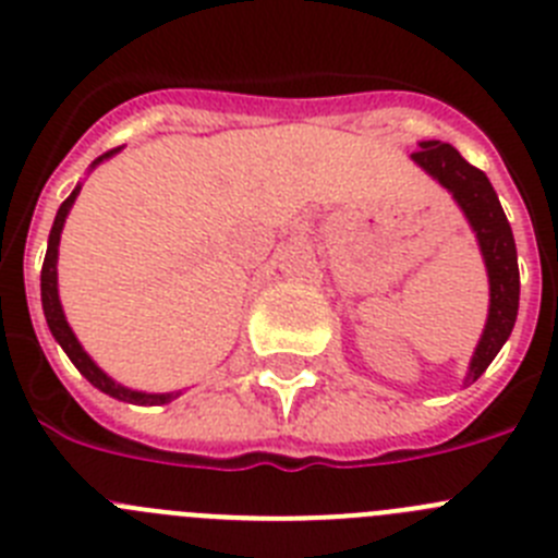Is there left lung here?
Returning <instances> with one entry per match:
<instances>
[{
	"label": "left lung",
	"instance_id": "left-lung-1",
	"mask_svg": "<svg viewBox=\"0 0 558 558\" xmlns=\"http://www.w3.org/2000/svg\"><path fill=\"white\" fill-rule=\"evenodd\" d=\"M413 161L425 167L447 192H452V198L458 201L475 231L483 263L489 270V318H486V329L472 354L470 374H466V386H470L489 368V363L497 357L514 329L517 307H520V268H517L514 234H511L506 211H502L486 172L472 167L456 147L436 140L422 142L418 150L413 153Z\"/></svg>",
	"mask_w": 558,
	"mask_h": 558
}]
</instances>
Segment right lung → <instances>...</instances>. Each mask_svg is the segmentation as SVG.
<instances>
[{
  "label": "right lung",
  "instance_id": "obj_1",
  "mask_svg": "<svg viewBox=\"0 0 558 558\" xmlns=\"http://www.w3.org/2000/svg\"><path fill=\"white\" fill-rule=\"evenodd\" d=\"M111 153H117V150L102 153L95 165H100L102 159H108ZM95 165H92V167H95ZM77 192H81V186H75V190H72V195H69V198L61 204V209H58L56 223H52V231H49L47 256H44L41 304H44V315H47L49 332H52V338L61 343V349L69 354V360L75 363L77 372H81L83 377L92 383V386L100 388L102 393H108V397H113V399H122V402H133V405H165V402H170V399L179 397V393H142V391H131V388L120 386V383H113V379L108 377L106 372H100V368L95 366V360L83 352V347L77 343L75 332H72V327L66 324V315H63L61 299H58V268H56V265H58V243H61L63 223H66V215H69V209H72V204H75Z\"/></svg>",
  "mask_w": 558,
  "mask_h": 558
}]
</instances>
